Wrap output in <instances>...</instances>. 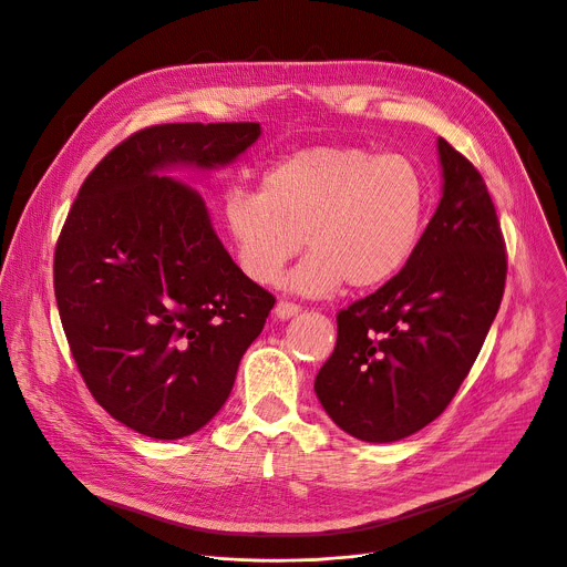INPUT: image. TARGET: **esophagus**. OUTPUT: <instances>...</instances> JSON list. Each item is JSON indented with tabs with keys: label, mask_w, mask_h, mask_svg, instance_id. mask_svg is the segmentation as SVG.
<instances>
[{
	"label": "esophagus",
	"mask_w": 567,
	"mask_h": 567,
	"mask_svg": "<svg viewBox=\"0 0 567 567\" xmlns=\"http://www.w3.org/2000/svg\"><path fill=\"white\" fill-rule=\"evenodd\" d=\"M300 312V305L298 302H291V300H278L276 305V317L278 319H291Z\"/></svg>",
	"instance_id": "obj_1"
}]
</instances>
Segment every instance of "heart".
Listing matches in <instances>:
<instances>
[{"label":"heart","instance_id":"1","mask_svg":"<svg viewBox=\"0 0 567 567\" xmlns=\"http://www.w3.org/2000/svg\"><path fill=\"white\" fill-rule=\"evenodd\" d=\"M430 205L421 167L362 146H312L274 163L260 192H226L221 221L246 278L274 285L305 246L287 287L328 296L343 282L373 289L414 255Z\"/></svg>","mask_w":567,"mask_h":567}]
</instances>
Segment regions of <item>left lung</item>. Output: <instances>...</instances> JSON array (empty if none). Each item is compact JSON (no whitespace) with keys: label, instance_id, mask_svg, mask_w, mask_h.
I'll return each mask as SVG.
<instances>
[{"label":"left lung","instance_id":"1","mask_svg":"<svg viewBox=\"0 0 567 567\" xmlns=\"http://www.w3.org/2000/svg\"><path fill=\"white\" fill-rule=\"evenodd\" d=\"M443 196L406 267L337 315L315 391L350 436L391 443L439 419L499 310L506 250L475 165L439 137Z\"/></svg>","mask_w":567,"mask_h":567}]
</instances>
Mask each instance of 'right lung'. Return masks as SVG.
Instances as JSON below:
<instances>
[{
	"mask_svg": "<svg viewBox=\"0 0 567 567\" xmlns=\"http://www.w3.org/2000/svg\"><path fill=\"white\" fill-rule=\"evenodd\" d=\"M260 124H161L83 181L54 252V291L92 398L126 427L174 441L210 423L276 298L233 262L192 187L163 176L233 163Z\"/></svg>",
	"mask_w": 567,
	"mask_h": 567,
	"instance_id": "right-lung-1",
	"label": "right lung"
}]
</instances>
